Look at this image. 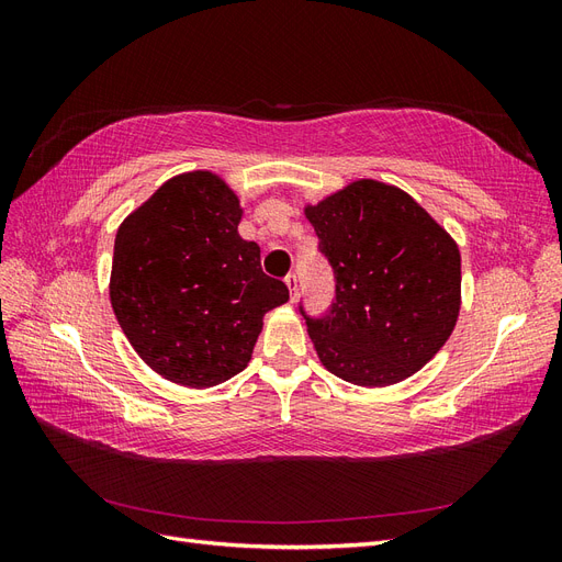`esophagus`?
<instances>
[{
	"mask_svg": "<svg viewBox=\"0 0 562 562\" xmlns=\"http://www.w3.org/2000/svg\"><path fill=\"white\" fill-rule=\"evenodd\" d=\"M283 281L288 285V291H291V297H295L297 295V274H295V271H291V274H288Z\"/></svg>",
	"mask_w": 562,
	"mask_h": 562,
	"instance_id": "obj_1",
	"label": "esophagus"
}]
</instances>
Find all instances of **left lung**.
I'll list each match as a JSON object with an SVG mask.
<instances>
[{
    "instance_id": "8db88e82",
    "label": "left lung",
    "mask_w": 562,
    "mask_h": 562,
    "mask_svg": "<svg viewBox=\"0 0 562 562\" xmlns=\"http://www.w3.org/2000/svg\"><path fill=\"white\" fill-rule=\"evenodd\" d=\"M307 217L335 277L326 314L297 304L321 363L361 386L411 378L454 328L457 244L413 196L375 180L349 184Z\"/></svg>"
}]
</instances>
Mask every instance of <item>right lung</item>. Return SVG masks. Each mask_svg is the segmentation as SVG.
<instances>
[{
  "instance_id": "1",
  "label": "right lung",
  "mask_w": 562,
  "mask_h": 562,
  "mask_svg": "<svg viewBox=\"0 0 562 562\" xmlns=\"http://www.w3.org/2000/svg\"><path fill=\"white\" fill-rule=\"evenodd\" d=\"M239 199L209 171L164 182L116 232L110 297L140 359L184 386L241 372L288 285L244 241Z\"/></svg>"
}]
</instances>
